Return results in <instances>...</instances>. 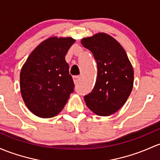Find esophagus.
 Wrapping results in <instances>:
<instances>
[{
  "instance_id": "esophagus-1",
  "label": "esophagus",
  "mask_w": 160,
  "mask_h": 160,
  "mask_svg": "<svg viewBox=\"0 0 160 160\" xmlns=\"http://www.w3.org/2000/svg\"><path fill=\"white\" fill-rule=\"evenodd\" d=\"M79 80H80V77L78 76V75L73 77V81H74V83L75 84H78V82H79Z\"/></svg>"
}]
</instances>
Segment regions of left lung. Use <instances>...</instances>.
Listing matches in <instances>:
<instances>
[{"label":"left lung","mask_w":160,"mask_h":160,"mask_svg":"<svg viewBox=\"0 0 160 160\" xmlns=\"http://www.w3.org/2000/svg\"><path fill=\"white\" fill-rule=\"evenodd\" d=\"M98 66L96 83L85 96L88 108L98 116H110L125 104L133 86V68L122 46L114 37L98 32L81 41Z\"/></svg>","instance_id":"8db88e82"}]
</instances>
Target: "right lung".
Instances as JSON below:
<instances>
[{
  "mask_svg": "<svg viewBox=\"0 0 160 160\" xmlns=\"http://www.w3.org/2000/svg\"><path fill=\"white\" fill-rule=\"evenodd\" d=\"M75 42L72 37H49L32 50L22 67L21 96L36 116L50 118L59 114L73 92V80L65 58Z\"/></svg>",
  "mask_w": 160,
  "mask_h": 160,
  "instance_id": "obj_1",
  "label": "right lung"
}]
</instances>
